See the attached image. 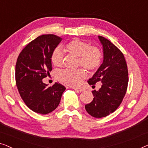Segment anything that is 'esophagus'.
I'll return each mask as SVG.
<instances>
[{"label":"esophagus","instance_id":"1","mask_svg":"<svg viewBox=\"0 0 148 148\" xmlns=\"http://www.w3.org/2000/svg\"><path fill=\"white\" fill-rule=\"evenodd\" d=\"M73 90H77V91H79V92H83V91L84 90V89L81 88H73Z\"/></svg>","mask_w":148,"mask_h":148}]
</instances>
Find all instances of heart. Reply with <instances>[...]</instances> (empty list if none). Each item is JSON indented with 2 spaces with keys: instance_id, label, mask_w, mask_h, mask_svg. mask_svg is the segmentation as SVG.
I'll return each mask as SVG.
<instances>
[{
  "instance_id": "obj_1",
  "label": "heart",
  "mask_w": 148,
  "mask_h": 148,
  "mask_svg": "<svg viewBox=\"0 0 148 148\" xmlns=\"http://www.w3.org/2000/svg\"><path fill=\"white\" fill-rule=\"evenodd\" d=\"M63 49L67 53L79 56L77 64L82 66L87 70H96L100 65L102 54L101 50L96 46H90L88 42L79 38L71 40L64 46ZM51 61L54 66L60 67L63 64V54L62 52L56 48L52 52ZM86 75L85 70H64L60 72L58 78L60 82L70 86H77L80 84L82 79Z\"/></svg>"
}]
</instances>
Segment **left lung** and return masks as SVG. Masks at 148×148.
<instances>
[{
    "mask_svg": "<svg viewBox=\"0 0 148 148\" xmlns=\"http://www.w3.org/2000/svg\"><path fill=\"white\" fill-rule=\"evenodd\" d=\"M103 48V62L92 78L90 86L102 83L98 91H92L94 98L85 108L95 118H102L120 106L128 86V69L122 52L108 40L98 36Z\"/></svg>",
    "mask_w": 148,
    "mask_h": 148,
    "instance_id": "left-lung-1",
    "label": "left lung"
}]
</instances>
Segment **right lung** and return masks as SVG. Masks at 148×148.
Instances as JSON below:
<instances>
[{
  "mask_svg": "<svg viewBox=\"0 0 148 148\" xmlns=\"http://www.w3.org/2000/svg\"><path fill=\"white\" fill-rule=\"evenodd\" d=\"M62 38L53 34L38 36L22 50L15 66V80L22 100L34 112L46 114L59 104L65 87H48L42 79L52 69L51 55Z\"/></svg>",
  "mask_w": 148,
  "mask_h": 148,
  "instance_id": "obj_1",
  "label": "right lung"
}]
</instances>
